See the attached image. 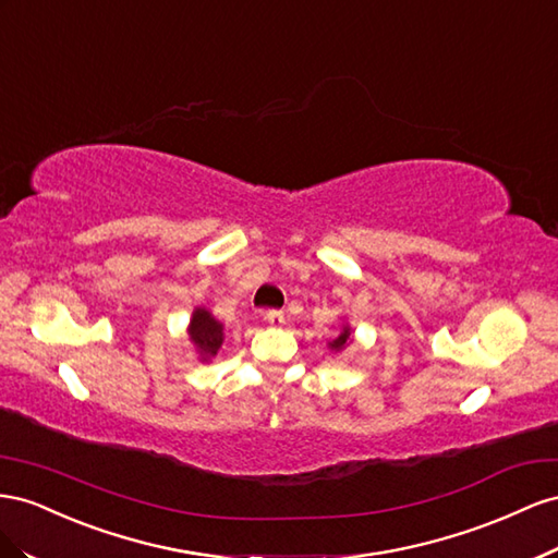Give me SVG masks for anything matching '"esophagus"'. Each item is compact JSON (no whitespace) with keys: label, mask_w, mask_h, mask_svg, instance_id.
I'll return each mask as SVG.
<instances>
[{"label":"esophagus","mask_w":558,"mask_h":558,"mask_svg":"<svg viewBox=\"0 0 558 558\" xmlns=\"http://www.w3.org/2000/svg\"><path fill=\"white\" fill-rule=\"evenodd\" d=\"M264 320H266L270 327H280V325L284 323V317H282L280 311H268V313L264 315Z\"/></svg>","instance_id":"obj_1"}]
</instances>
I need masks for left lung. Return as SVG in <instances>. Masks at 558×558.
I'll return each instance as SVG.
<instances>
[{
    "instance_id": "8db88e82",
    "label": "left lung",
    "mask_w": 558,
    "mask_h": 558,
    "mask_svg": "<svg viewBox=\"0 0 558 558\" xmlns=\"http://www.w3.org/2000/svg\"><path fill=\"white\" fill-rule=\"evenodd\" d=\"M350 343H353V329H350L348 323H343V327H341V331H339V337L331 339V341L327 343V348L331 350V353H343V350H345Z\"/></svg>"
}]
</instances>
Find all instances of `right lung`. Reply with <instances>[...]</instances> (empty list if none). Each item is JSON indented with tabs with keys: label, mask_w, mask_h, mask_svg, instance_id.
<instances>
[{
	"label": "right lung",
	"mask_w": 558,
	"mask_h": 558,
	"mask_svg": "<svg viewBox=\"0 0 558 558\" xmlns=\"http://www.w3.org/2000/svg\"><path fill=\"white\" fill-rule=\"evenodd\" d=\"M186 333L201 362H213L225 343V325L205 306H196L191 313Z\"/></svg>",
	"instance_id": "add662e5"
}]
</instances>
